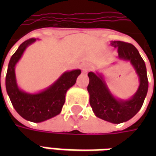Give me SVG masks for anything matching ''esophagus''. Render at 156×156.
Masks as SVG:
<instances>
[{"instance_id": "34e87169", "label": "esophagus", "mask_w": 156, "mask_h": 156, "mask_svg": "<svg viewBox=\"0 0 156 156\" xmlns=\"http://www.w3.org/2000/svg\"><path fill=\"white\" fill-rule=\"evenodd\" d=\"M91 70V67H89L88 65H85L84 67L83 68V72L86 73H88V71H90Z\"/></svg>"}]
</instances>
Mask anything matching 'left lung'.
I'll use <instances>...</instances> for the list:
<instances>
[{"mask_svg": "<svg viewBox=\"0 0 156 156\" xmlns=\"http://www.w3.org/2000/svg\"><path fill=\"white\" fill-rule=\"evenodd\" d=\"M111 45L118 48L119 58L130 62L135 69L140 80L138 90L129 99H117L110 93L102 75L89 72L88 92L89 103L97 117L113 124H120L130 119L140 109L149 84L145 63L134 45L121 41H111Z\"/></svg>", "mask_w": 156, "mask_h": 156, "instance_id": "1", "label": "left lung"}]
</instances>
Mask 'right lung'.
Listing matches in <instances>:
<instances>
[{
  "label": "right lung",
  "instance_id": "1",
  "mask_svg": "<svg viewBox=\"0 0 156 156\" xmlns=\"http://www.w3.org/2000/svg\"><path fill=\"white\" fill-rule=\"evenodd\" d=\"M35 41L36 38H31L22 42L12 56L5 77V88L16 111L27 120L40 123L60 114L65 103L66 93L75 84L81 70L65 72L53 84L38 94H28L21 90L16 80V64L26 48Z\"/></svg>",
  "mask_w": 156,
  "mask_h": 156
}]
</instances>
